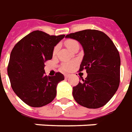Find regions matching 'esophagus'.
Wrapping results in <instances>:
<instances>
[{
	"mask_svg": "<svg viewBox=\"0 0 132 132\" xmlns=\"http://www.w3.org/2000/svg\"><path fill=\"white\" fill-rule=\"evenodd\" d=\"M64 77H65V78H66V79H67V78L69 77V75H64Z\"/></svg>",
	"mask_w": 132,
	"mask_h": 132,
	"instance_id": "esophagus-1",
	"label": "esophagus"
}]
</instances>
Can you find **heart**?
Returning a JSON list of instances; mask_svg holds the SVG:
<instances>
[{"instance_id":"1","label":"heart","mask_w":132,"mask_h":132,"mask_svg":"<svg viewBox=\"0 0 132 132\" xmlns=\"http://www.w3.org/2000/svg\"><path fill=\"white\" fill-rule=\"evenodd\" d=\"M65 44H66V46L69 50H71L75 46L79 44H78V42L77 41H75L74 39H68V40H66V42H65ZM58 48H59L58 45H56L54 47V49H53L52 53H53L54 55H56V53L57 52V50H58ZM75 63H74V62H68V63H66L62 65L61 69L63 71H69L71 70L75 67Z\"/></svg>"}]
</instances>
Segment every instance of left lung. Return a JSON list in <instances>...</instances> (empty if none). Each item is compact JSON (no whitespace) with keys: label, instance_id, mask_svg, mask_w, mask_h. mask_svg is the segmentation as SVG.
I'll return each instance as SVG.
<instances>
[{"label":"left lung","instance_id":"left-lung-1","mask_svg":"<svg viewBox=\"0 0 132 132\" xmlns=\"http://www.w3.org/2000/svg\"><path fill=\"white\" fill-rule=\"evenodd\" d=\"M78 41L84 57L80 71L85 69L87 77L73 87V97L90 109L104 106L114 96L120 84V58L110 37L97 30H84L66 36Z\"/></svg>","mask_w":132,"mask_h":132}]
</instances>
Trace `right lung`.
<instances>
[{
    "label": "right lung",
    "mask_w": 132,
    "mask_h": 132,
    "mask_svg": "<svg viewBox=\"0 0 132 132\" xmlns=\"http://www.w3.org/2000/svg\"><path fill=\"white\" fill-rule=\"evenodd\" d=\"M65 35L50 36L35 30L19 41L12 50L7 68L12 88L22 102L33 107L45 106L56 96L64 76L45 75L44 64L52 57L54 47Z\"/></svg>",
    "instance_id": "1"
}]
</instances>
